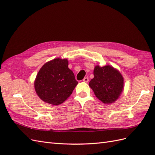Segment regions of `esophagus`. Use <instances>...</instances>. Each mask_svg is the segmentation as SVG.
<instances>
[{
	"mask_svg": "<svg viewBox=\"0 0 155 155\" xmlns=\"http://www.w3.org/2000/svg\"><path fill=\"white\" fill-rule=\"evenodd\" d=\"M83 81H84V82L87 83L89 81V78L87 77H85V78H84V80H83Z\"/></svg>",
	"mask_w": 155,
	"mask_h": 155,
	"instance_id": "34e87169",
	"label": "esophagus"
}]
</instances>
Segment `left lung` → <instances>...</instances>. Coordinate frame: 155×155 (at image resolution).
Segmentation results:
<instances>
[{"instance_id": "obj_1", "label": "left lung", "mask_w": 155, "mask_h": 155, "mask_svg": "<svg viewBox=\"0 0 155 155\" xmlns=\"http://www.w3.org/2000/svg\"><path fill=\"white\" fill-rule=\"evenodd\" d=\"M94 78L89 85L95 96L104 104L114 103L124 89V78L120 71L110 65L96 66Z\"/></svg>"}]
</instances>
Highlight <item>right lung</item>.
Returning <instances> with one entry per match:
<instances>
[{
	"label": "right lung",
	"instance_id": "right-lung-1",
	"mask_svg": "<svg viewBox=\"0 0 155 155\" xmlns=\"http://www.w3.org/2000/svg\"><path fill=\"white\" fill-rule=\"evenodd\" d=\"M78 84L73 71L68 68V60L55 58L41 67L34 86L41 100L58 105L71 95Z\"/></svg>",
	"mask_w": 155,
	"mask_h": 155
}]
</instances>
